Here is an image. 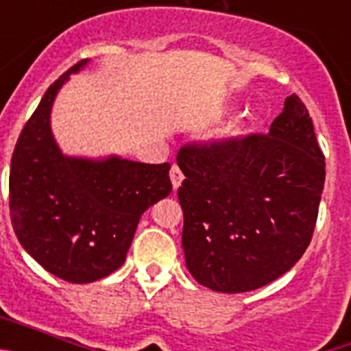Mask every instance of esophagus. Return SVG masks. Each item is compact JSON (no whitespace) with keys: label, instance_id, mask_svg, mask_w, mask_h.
<instances>
[{"label":"esophagus","instance_id":"1","mask_svg":"<svg viewBox=\"0 0 351 351\" xmlns=\"http://www.w3.org/2000/svg\"><path fill=\"white\" fill-rule=\"evenodd\" d=\"M182 172H181V169H179L178 165H172V169H170V181H172V188L176 191L179 190V186H181V182H182Z\"/></svg>","mask_w":351,"mask_h":351}]
</instances>
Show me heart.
<instances>
[{
	"instance_id": "obj_1",
	"label": "heart",
	"mask_w": 351,
	"mask_h": 351,
	"mask_svg": "<svg viewBox=\"0 0 351 351\" xmlns=\"http://www.w3.org/2000/svg\"><path fill=\"white\" fill-rule=\"evenodd\" d=\"M251 128H253V123H250V121H244V123H239V125H234L232 126L228 132H226V137L228 138H237V137H243V135H246V133L251 132Z\"/></svg>"
}]
</instances>
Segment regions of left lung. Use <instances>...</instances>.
<instances>
[{
	"instance_id": "obj_1",
	"label": "left lung",
	"mask_w": 351,
	"mask_h": 351,
	"mask_svg": "<svg viewBox=\"0 0 351 351\" xmlns=\"http://www.w3.org/2000/svg\"><path fill=\"white\" fill-rule=\"evenodd\" d=\"M179 204L186 267L202 287L251 291L290 271L309 246L325 182L313 121L290 95L267 135L186 145Z\"/></svg>"
}]
</instances>
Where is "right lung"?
<instances>
[{
    "mask_svg": "<svg viewBox=\"0 0 351 351\" xmlns=\"http://www.w3.org/2000/svg\"><path fill=\"white\" fill-rule=\"evenodd\" d=\"M89 63H77L47 89L19 137L10 167V216L19 243L45 271L77 285L119 269L142 214L172 191L170 163L61 151L51 126L56 96Z\"/></svg>",
    "mask_w": 351,
    "mask_h": 351,
    "instance_id": "right-lung-1",
    "label": "right lung"
}]
</instances>
